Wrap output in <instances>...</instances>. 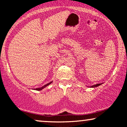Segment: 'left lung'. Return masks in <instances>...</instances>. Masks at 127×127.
<instances>
[{"label":"left lung","mask_w":127,"mask_h":127,"mask_svg":"<svg viewBox=\"0 0 127 127\" xmlns=\"http://www.w3.org/2000/svg\"><path fill=\"white\" fill-rule=\"evenodd\" d=\"M100 85H102V83H99V84H96V85H93V86H91V88H96V87H97L99 86H100Z\"/></svg>","instance_id":"obj_1"}]
</instances>
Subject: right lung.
Wrapping results in <instances>:
<instances>
[{"label":"right lung","instance_id":"1","mask_svg":"<svg viewBox=\"0 0 127 127\" xmlns=\"http://www.w3.org/2000/svg\"><path fill=\"white\" fill-rule=\"evenodd\" d=\"M52 82H50V83H47V84H46V85H44V86H43L42 87H41V88H36L35 89V90H36V91H41V90L43 89L44 88H45V87L47 86H48L49 85H50V84H51V83H52Z\"/></svg>","mask_w":127,"mask_h":127}]
</instances>
